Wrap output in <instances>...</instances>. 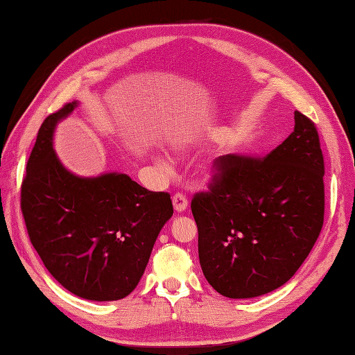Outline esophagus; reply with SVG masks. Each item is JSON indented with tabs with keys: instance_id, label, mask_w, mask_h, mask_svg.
I'll list each match as a JSON object with an SVG mask.
<instances>
[{
	"instance_id": "esophagus-1",
	"label": "esophagus",
	"mask_w": 355,
	"mask_h": 355,
	"mask_svg": "<svg viewBox=\"0 0 355 355\" xmlns=\"http://www.w3.org/2000/svg\"><path fill=\"white\" fill-rule=\"evenodd\" d=\"M172 202H173V209H175L177 212H184V210L187 209V205H189V202H187L186 195H183V193L173 195Z\"/></svg>"
}]
</instances>
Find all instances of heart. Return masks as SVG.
Here are the masks:
<instances>
[{
	"instance_id": "obj_1",
	"label": "heart",
	"mask_w": 355,
	"mask_h": 355,
	"mask_svg": "<svg viewBox=\"0 0 355 355\" xmlns=\"http://www.w3.org/2000/svg\"><path fill=\"white\" fill-rule=\"evenodd\" d=\"M158 162H160V164L164 166V168H168V166H169V162L166 160V158H158Z\"/></svg>"
}]
</instances>
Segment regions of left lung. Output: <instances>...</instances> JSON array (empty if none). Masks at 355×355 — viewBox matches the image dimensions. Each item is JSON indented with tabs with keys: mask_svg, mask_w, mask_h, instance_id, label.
<instances>
[{
	"mask_svg": "<svg viewBox=\"0 0 355 355\" xmlns=\"http://www.w3.org/2000/svg\"><path fill=\"white\" fill-rule=\"evenodd\" d=\"M209 192L195 193L198 256L207 282L250 299L290 281L318 241L325 212L319 134L302 112L294 131L263 158L223 155Z\"/></svg>",
	"mask_w": 355,
	"mask_h": 355,
	"instance_id": "obj_1",
	"label": "left lung"
}]
</instances>
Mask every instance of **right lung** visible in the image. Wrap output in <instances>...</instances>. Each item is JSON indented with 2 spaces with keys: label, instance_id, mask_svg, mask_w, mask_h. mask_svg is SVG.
<instances>
[{
  "label": "right lung",
  "instance_id": "right-lung-1",
  "mask_svg": "<svg viewBox=\"0 0 355 355\" xmlns=\"http://www.w3.org/2000/svg\"><path fill=\"white\" fill-rule=\"evenodd\" d=\"M76 107L67 103L41 125L22 180L21 210L50 275L82 299L108 302L137 286L173 207L168 192H150L126 173L78 177L65 168L53 134Z\"/></svg>",
  "mask_w": 355,
  "mask_h": 355
}]
</instances>
